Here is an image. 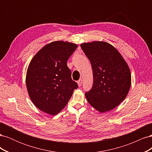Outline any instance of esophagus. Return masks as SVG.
<instances>
[{"instance_id":"34e87169","label":"esophagus","mask_w":152,"mask_h":152,"mask_svg":"<svg viewBox=\"0 0 152 152\" xmlns=\"http://www.w3.org/2000/svg\"><path fill=\"white\" fill-rule=\"evenodd\" d=\"M82 79H80L79 80H78L77 81V84H78V86H79V87H80L81 86V85H82Z\"/></svg>"}]
</instances>
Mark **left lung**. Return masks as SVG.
Here are the masks:
<instances>
[{
	"mask_svg": "<svg viewBox=\"0 0 152 152\" xmlns=\"http://www.w3.org/2000/svg\"><path fill=\"white\" fill-rule=\"evenodd\" d=\"M91 63L93 85L85 93L88 103L101 113L110 111L125 99L131 85V74L118 50L103 41L80 45Z\"/></svg>",
	"mask_w": 152,
	"mask_h": 152,
	"instance_id": "1",
	"label": "left lung"
}]
</instances>
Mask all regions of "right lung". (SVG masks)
<instances>
[{
	"mask_svg": "<svg viewBox=\"0 0 152 152\" xmlns=\"http://www.w3.org/2000/svg\"><path fill=\"white\" fill-rule=\"evenodd\" d=\"M77 46L66 41H54L44 45L31 60L26 72V88L31 102L41 111L58 114L78 87L66 65Z\"/></svg>",
	"mask_w": 152,
	"mask_h": 152,
	"instance_id": "obj_1",
	"label": "right lung"
}]
</instances>
